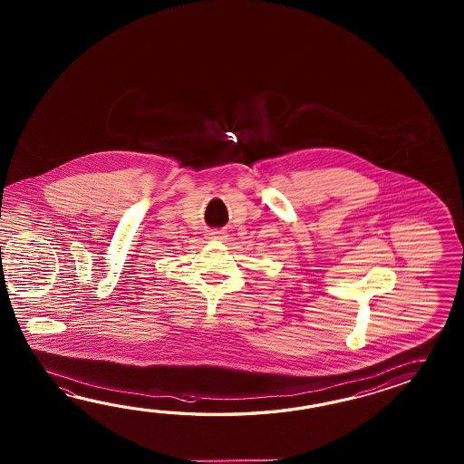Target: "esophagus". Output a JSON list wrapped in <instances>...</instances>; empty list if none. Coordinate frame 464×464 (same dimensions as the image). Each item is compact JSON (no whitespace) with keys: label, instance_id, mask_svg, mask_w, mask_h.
I'll use <instances>...</instances> for the list:
<instances>
[{"label":"esophagus","instance_id":"esophagus-1","mask_svg":"<svg viewBox=\"0 0 464 464\" xmlns=\"http://www.w3.org/2000/svg\"><path fill=\"white\" fill-rule=\"evenodd\" d=\"M226 237H227L226 236V230H222V228H214V230H208V240H224Z\"/></svg>","mask_w":464,"mask_h":464}]
</instances>
